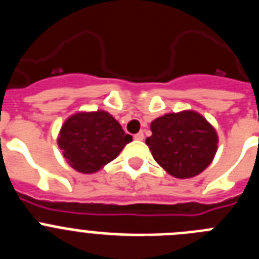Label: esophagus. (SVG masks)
I'll return each mask as SVG.
<instances>
[{"label":"esophagus","mask_w":259,"mask_h":259,"mask_svg":"<svg viewBox=\"0 0 259 259\" xmlns=\"http://www.w3.org/2000/svg\"><path fill=\"white\" fill-rule=\"evenodd\" d=\"M135 140H144V134H143V132H139V134H136V135H135Z\"/></svg>","instance_id":"obj_1"}]
</instances>
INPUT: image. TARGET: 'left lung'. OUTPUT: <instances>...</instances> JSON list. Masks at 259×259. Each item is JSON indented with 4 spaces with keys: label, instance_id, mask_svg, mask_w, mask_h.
I'll return each mask as SVG.
<instances>
[{
    "label": "left lung",
    "instance_id": "1",
    "mask_svg": "<svg viewBox=\"0 0 259 259\" xmlns=\"http://www.w3.org/2000/svg\"><path fill=\"white\" fill-rule=\"evenodd\" d=\"M146 139L153 158L170 175L188 179L202 172L218 148V135L201 114L185 110L153 120Z\"/></svg>",
    "mask_w": 259,
    "mask_h": 259
}]
</instances>
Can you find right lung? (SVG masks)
I'll return each instance as SVG.
<instances>
[{"mask_svg":"<svg viewBox=\"0 0 259 259\" xmlns=\"http://www.w3.org/2000/svg\"><path fill=\"white\" fill-rule=\"evenodd\" d=\"M131 141V135L125 134L122 125L104 110L71 115L58 136V146L66 161L83 174L101 170Z\"/></svg>","mask_w":259,"mask_h":259,"instance_id":"right-lung-1","label":"right lung"}]
</instances>
